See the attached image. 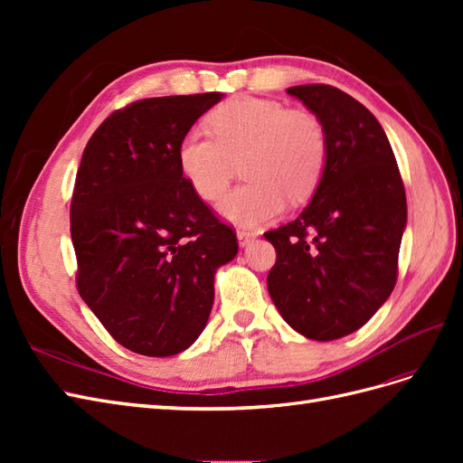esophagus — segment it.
Wrapping results in <instances>:
<instances>
[{
  "label": "esophagus",
  "mask_w": 463,
  "mask_h": 463,
  "mask_svg": "<svg viewBox=\"0 0 463 463\" xmlns=\"http://www.w3.org/2000/svg\"><path fill=\"white\" fill-rule=\"evenodd\" d=\"M257 237V232L253 230H237V241H240L241 247H247L250 241Z\"/></svg>",
  "instance_id": "34e87169"
}]
</instances>
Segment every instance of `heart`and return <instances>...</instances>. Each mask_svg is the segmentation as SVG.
I'll return each instance as SVG.
<instances>
[{
  "instance_id": "heart-1",
  "label": "heart",
  "mask_w": 463,
  "mask_h": 463,
  "mask_svg": "<svg viewBox=\"0 0 463 463\" xmlns=\"http://www.w3.org/2000/svg\"><path fill=\"white\" fill-rule=\"evenodd\" d=\"M212 135L191 129L177 143V167L191 191L213 201L228 185L235 164L249 184L218 201L220 216L259 226L282 214L286 201L303 203L326 170L328 137L322 121L269 98L235 96L208 116Z\"/></svg>"
}]
</instances>
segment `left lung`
<instances>
[{
    "mask_svg": "<svg viewBox=\"0 0 463 463\" xmlns=\"http://www.w3.org/2000/svg\"><path fill=\"white\" fill-rule=\"evenodd\" d=\"M288 94L325 125L328 160L303 213L264 233L278 255L266 284L293 330L330 342L361 328L390 298L408 204L388 137L365 106L328 85Z\"/></svg>",
    "mask_w": 463,
    "mask_h": 463,
    "instance_id": "1",
    "label": "left lung"
}]
</instances>
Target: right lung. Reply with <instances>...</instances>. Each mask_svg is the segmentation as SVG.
<instances>
[{
  "label": "right lung",
  "mask_w": 463,
  "mask_h": 463,
  "mask_svg": "<svg viewBox=\"0 0 463 463\" xmlns=\"http://www.w3.org/2000/svg\"><path fill=\"white\" fill-rule=\"evenodd\" d=\"M222 92L146 98L118 109L82 152L71 240L82 301L135 354L170 357L199 338L214 274L237 240L177 167V143Z\"/></svg>",
  "instance_id": "add662e5"
}]
</instances>
